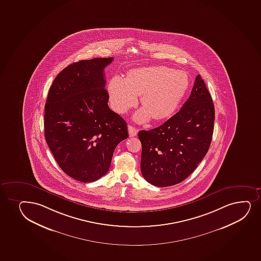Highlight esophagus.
Wrapping results in <instances>:
<instances>
[{"label": "esophagus", "mask_w": 261, "mask_h": 261, "mask_svg": "<svg viewBox=\"0 0 261 261\" xmlns=\"http://www.w3.org/2000/svg\"><path fill=\"white\" fill-rule=\"evenodd\" d=\"M128 130H129V137H135L138 135V129H136L135 127L132 125L128 126Z\"/></svg>", "instance_id": "obj_1"}]
</instances>
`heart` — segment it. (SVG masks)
Returning <instances> with one entry per match:
<instances>
[{
    "instance_id": "heart-1",
    "label": "heart",
    "mask_w": 261,
    "mask_h": 261,
    "mask_svg": "<svg viewBox=\"0 0 261 261\" xmlns=\"http://www.w3.org/2000/svg\"><path fill=\"white\" fill-rule=\"evenodd\" d=\"M190 85L186 72L167 67H146L133 69L127 78L116 75L109 84V97L112 108L125 113L134 107L142 95L144 108L135 114L136 121L144 123L152 116L161 120L176 111Z\"/></svg>"
}]
</instances>
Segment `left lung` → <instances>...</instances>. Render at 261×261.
Here are the masks:
<instances>
[{
    "label": "left lung",
    "mask_w": 261,
    "mask_h": 261,
    "mask_svg": "<svg viewBox=\"0 0 261 261\" xmlns=\"http://www.w3.org/2000/svg\"><path fill=\"white\" fill-rule=\"evenodd\" d=\"M214 120L213 98L198 75L189 98L177 113L155 129L138 132L144 179L167 187L189 177L209 150Z\"/></svg>",
    "instance_id": "left-lung-1"
}]
</instances>
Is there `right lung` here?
I'll list each match as a JSON object with an SVG mask.
<instances>
[{"label":"right lung","instance_id":"add662e5","mask_svg":"<svg viewBox=\"0 0 261 261\" xmlns=\"http://www.w3.org/2000/svg\"><path fill=\"white\" fill-rule=\"evenodd\" d=\"M113 57L69 64L55 78L44 110V135L65 173L83 183L105 176L115 148L129 137L123 117L109 108L105 68Z\"/></svg>","mask_w":261,"mask_h":261}]
</instances>
